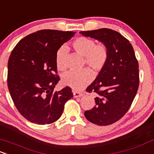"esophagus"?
Wrapping results in <instances>:
<instances>
[{
	"label": "esophagus",
	"mask_w": 154,
	"mask_h": 154,
	"mask_svg": "<svg viewBox=\"0 0 154 154\" xmlns=\"http://www.w3.org/2000/svg\"><path fill=\"white\" fill-rule=\"evenodd\" d=\"M73 94H74V97H80L83 96V93L82 92L75 91L73 92Z\"/></svg>",
	"instance_id": "obj_1"
}]
</instances>
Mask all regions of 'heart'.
Here are the masks:
<instances>
[{"mask_svg":"<svg viewBox=\"0 0 154 154\" xmlns=\"http://www.w3.org/2000/svg\"><path fill=\"white\" fill-rule=\"evenodd\" d=\"M72 47L77 54L84 57V63L89 66L94 72H99L103 69L108 58V50L103 43L96 44L92 39L80 37L73 41ZM68 49L62 46L56 54V65L59 70L65 71L66 69V57ZM93 74L88 69L81 72H70L63 76L62 83L74 90H80L91 81Z\"/></svg>","mask_w":154,"mask_h":154,"instance_id":"heart-1","label":"heart"}]
</instances>
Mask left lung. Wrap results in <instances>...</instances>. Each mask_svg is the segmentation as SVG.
Segmentation results:
<instances>
[{
  "label": "left lung",
  "instance_id": "1",
  "mask_svg": "<svg viewBox=\"0 0 154 154\" xmlns=\"http://www.w3.org/2000/svg\"><path fill=\"white\" fill-rule=\"evenodd\" d=\"M80 34L107 46L108 58L95 80L86 88L95 92V106L85 111V118L98 125H108L127 113L140 83L139 64L132 45L120 33L110 29L82 31Z\"/></svg>",
  "mask_w": 154,
  "mask_h": 154
}]
</instances>
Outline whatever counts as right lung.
<instances>
[{"label": "right lung", "mask_w": 154, "mask_h": 154, "mask_svg": "<svg viewBox=\"0 0 154 154\" xmlns=\"http://www.w3.org/2000/svg\"><path fill=\"white\" fill-rule=\"evenodd\" d=\"M76 32L43 29L27 35L13 48L8 61L7 84L17 111L31 122L51 124L73 97L70 87L54 88L60 80L56 54Z\"/></svg>", "instance_id": "1"}]
</instances>
